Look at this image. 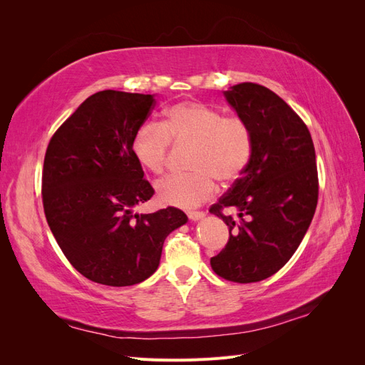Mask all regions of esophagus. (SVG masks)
<instances>
[{"mask_svg": "<svg viewBox=\"0 0 365 365\" xmlns=\"http://www.w3.org/2000/svg\"><path fill=\"white\" fill-rule=\"evenodd\" d=\"M187 216H189V219H192V220H200L204 217V213L196 212V210H187Z\"/></svg>", "mask_w": 365, "mask_h": 365, "instance_id": "obj_1", "label": "esophagus"}]
</instances>
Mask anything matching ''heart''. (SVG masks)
Returning a JSON list of instances; mask_svg holds the SVG:
<instances>
[{"label":"heart","mask_w":365,"mask_h":365,"mask_svg":"<svg viewBox=\"0 0 365 365\" xmlns=\"http://www.w3.org/2000/svg\"><path fill=\"white\" fill-rule=\"evenodd\" d=\"M170 143L192 146V172L170 175L157 185L158 200L189 208L210 200L217 182H236L248 168L254 150L252 129L245 118L224 115L201 102H181L164 113L160 123L146 121L130 141L132 155L143 169L161 175L165 170Z\"/></svg>","instance_id":"obj_1"}]
</instances>
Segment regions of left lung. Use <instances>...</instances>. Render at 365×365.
Segmentation results:
<instances>
[{"label":"left lung","instance_id":"left-lung-1","mask_svg":"<svg viewBox=\"0 0 365 365\" xmlns=\"http://www.w3.org/2000/svg\"><path fill=\"white\" fill-rule=\"evenodd\" d=\"M224 94L251 126L254 150L247 170L210 207L230 230L210 264L228 282L252 283L283 268L311 225L318 202L315 148L304 121L267 86L244 82ZM230 206L236 217L223 213Z\"/></svg>","mask_w":365,"mask_h":365}]
</instances>
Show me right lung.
I'll list each match as a JSON object with an SVG mask.
<instances>
[{
    "label": "right lung",
    "mask_w": 365,
    "mask_h": 365,
    "mask_svg": "<svg viewBox=\"0 0 365 365\" xmlns=\"http://www.w3.org/2000/svg\"><path fill=\"white\" fill-rule=\"evenodd\" d=\"M153 106L150 94L98 91L48 143L43 213L65 257L91 282L130 286L146 280L158 268L165 237L187 222L175 207L132 213L153 195L130 150Z\"/></svg>",
    "instance_id": "add662e5"
}]
</instances>
